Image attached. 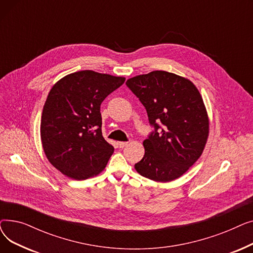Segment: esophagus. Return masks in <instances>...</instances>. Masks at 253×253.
Returning <instances> with one entry per match:
<instances>
[{"label":"esophagus","mask_w":253,"mask_h":253,"mask_svg":"<svg viewBox=\"0 0 253 253\" xmlns=\"http://www.w3.org/2000/svg\"><path fill=\"white\" fill-rule=\"evenodd\" d=\"M128 144V142H126V141H119L118 142V147L121 149V148H124V147H126V145Z\"/></svg>","instance_id":"34e87169"}]
</instances>
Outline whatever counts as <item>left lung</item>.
<instances>
[{"label":"left lung","instance_id":"left-lung-1","mask_svg":"<svg viewBox=\"0 0 253 253\" xmlns=\"http://www.w3.org/2000/svg\"><path fill=\"white\" fill-rule=\"evenodd\" d=\"M126 85L155 127L142 143L144 156L135 170L158 182L180 177L201 157L209 135V118L200 92L189 79L165 71L130 78Z\"/></svg>","mask_w":253,"mask_h":253}]
</instances>
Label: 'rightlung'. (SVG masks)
I'll list each match as a JSON object with an SVG mask.
<instances>
[{
	"label": "right lung",
	"mask_w": 253,
	"mask_h": 253,
	"mask_svg": "<svg viewBox=\"0 0 253 253\" xmlns=\"http://www.w3.org/2000/svg\"><path fill=\"white\" fill-rule=\"evenodd\" d=\"M124 82V77L87 70L61 78L51 88L40 130L48 161L63 175L83 180L105 168L114 147L102 136L100 104Z\"/></svg>",
	"instance_id": "1"
}]
</instances>
